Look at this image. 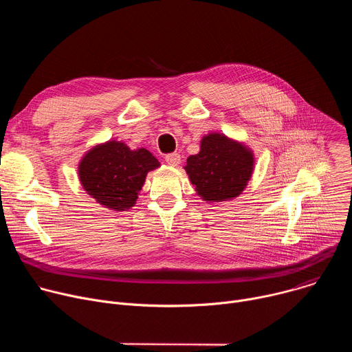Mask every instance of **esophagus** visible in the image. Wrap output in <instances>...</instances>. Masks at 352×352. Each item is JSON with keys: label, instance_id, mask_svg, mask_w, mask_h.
<instances>
[{"label": "esophagus", "instance_id": "1", "mask_svg": "<svg viewBox=\"0 0 352 352\" xmlns=\"http://www.w3.org/2000/svg\"><path fill=\"white\" fill-rule=\"evenodd\" d=\"M166 163L170 164V166L177 167V166L181 164V156H179L178 153H168V155L166 156Z\"/></svg>", "mask_w": 352, "mask_h": 352}]
</instances>
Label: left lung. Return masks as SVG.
Segmentation results:
<instances>
[{"label":"left lung","instance_id":"8db88e82","mask_svg":"<svg viewBox=\"0 0 352 352\" xmlns=\"http://www.w3.org/2000/svg\"><path fill=\"white\" fill-rule=\"evenodd\" d=\"M197 193L210 202L238 196L254 170L252 153L224 135L210 133L200 142V152L185 167Z\"/></svg>","mask_w":352,"mask_h":352}]
</instances>
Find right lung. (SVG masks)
<instances>
[{
	"label": "right lung",
	"mask_w": 352,
	"mask_h": 352,
	"mask_svg": "<svg viewBox=\"0 0 352 352\" xmlns=\"http://www.w3.org/2000/svg\"><path fill=\"white\" fill-rule=\"evenodd\" d=\"M160 166L146 148L132 150L121 142L96 146L79 164L80 182L100 205L114 210L132 208L150 170Z\"/></svg>",
	"instance_id": "add662e5"
}]
</instances>
